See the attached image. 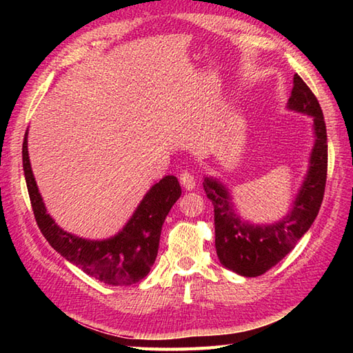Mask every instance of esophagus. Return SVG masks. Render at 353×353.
Masks as SVG:
<instances>
[{"label": "esophagus", "instance_id": "1", "mask_svg": "<svg viewBox=\"0 0 353 353\" xmlns=\"http://www.w3.org/2000/svg\"><path fill=\"white\" fill-rule=\"evenodd\" d=\"M181 183L183 185V188L186 191H192L196 188V179H194V176L188 171H185L181 174Z\"/></svg>", "mask_w": 353, "mask_h": 353}]
</instances>
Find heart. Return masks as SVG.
Instances as JSON below:
<instances>
[{"label": "heart", "instance_id": "b5f03b06", "mask_svg": "<svg viewBox=\"0 0 353 353\" xmlns=\"http://www.w3.org/2000/svg\"><path fill=\"white\" fill-rule=\"evenodd\" d=\"M154 152H156V147H148V148H147V157L153 156Z\"/></svg>", "mask_w": 353, "mask_h": 353}]
</instances>
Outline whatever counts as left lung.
Segmentation results:
<instances>
[{"label":"left lung","mask_w":353,"mask_h":353,"mask_svg":"<svg viewBox=\"0 0 353 353\" xmlns=\"http://www.w3.org/2000/svg\"><path fill=\"white\" fill-rule=\"evenodd\" d=\"M287 109L310 115L314 132L308 171L287 215L270 224H252L236 212L226 185L215 177H205L203 182L206 196L214 205L219 259L224 267L245 277L264 274L287 256L312 226L323 201L327 171L326 124L316 95L297 74L292 79Z\"/></svg>","instance_id":"obj_1"}]
</instances>
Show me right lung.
Masks as SVG:
<instances>
[{
  "label": "right lung",
  "mask_w": 353,
  "mask_h": 353,
  "mask_svg": "<svg viewBox=\"0 0 353 353\" xmlns=\"http://www.w3.org/2000/svg\"><path fill=\"white\" fill-rule=\"evenodd\" d=\"M27 137L28 130L22 142L28 196L37 226L52 249L103 283L132 285L144 279L157 256L165 216L182 194L177 177L165 176L154 183L117 235L106 239L81 238L59 228L47 212L30 163Z\"/></svg>",
  "instance_id": "obj_1"
}]
</instances>
